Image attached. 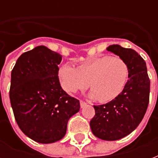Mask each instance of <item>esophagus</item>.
<instances>
[{
	"label": "esophagus",
	"instance_id": "34e87169",
	"mask_svg": "<svg viewBox=\"0 0 158 158\" xmlns=\"http://www.w3.org/2000/svg\"><path fill=\"white\" fill-rule=\"evenodd\" d=\"M86 102H84V101H80V106H81V107H84V106L86 105Z\"/></svg>",
	"mask_w": 158,
	"mask_h": 158
}]
</instances>
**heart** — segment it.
Instances as JSON below:
<instances>
[{
    "mask_svg": "<svg viewBox=\"0 0 158 158\" xmlns=\"http://www.w3.org/2000/svg\"><path fill=\"white\" fill-rule=\"evenodd\" d=\"M59 77L61 87L68 93L86 89L89 83L90 98L107 102L123 92L130 78V68L121 58L104 56L89 60L77 68L64 64Z\"/></svg>",
    "mask_w": 158,
    "mask_h": 158,
    "instance_id": "1",
    "label": "heart"
}]
</instances>
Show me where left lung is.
<instances>
[{
    "label": "left lung",
    "mask_w": 158,
    "mask_h": 158,
    "mask_svg": "<svg viewBox=\"0 0 158 158\" xmlns=\"http://www.w3.org/2000/svg\"><path fill=\"white\" fill-rule=\"evenodd\" d=\"M106 50L119 56L130 68L122 93L110 102L94 106L92 132L101 139L113 141L130 135L143 120L149 102L150 80L146 62L135 50L119 45L109 46Z\"/></svg>",
    "instance_id": "left-lung-1"
}]
</instances>
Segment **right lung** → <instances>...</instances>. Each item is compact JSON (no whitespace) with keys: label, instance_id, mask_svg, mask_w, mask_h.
<instances>
[{"label":"right lung","instance_id":"right-lung-1","mask_svg":"<svg viewBox=\"0 0 158 158\" xmlns=\"http://www.w3.org/2000/svg\"><path fill=\"white\" fill-rule=\"evenodd\" d=\"M59 53L38 46L19 57L11 71L10 99L19 127L41 143L61 139L67 123L79 110L78 99L60 84Z\"/></svg>","mask_w":158,"mask_h":158}]
</instances>
